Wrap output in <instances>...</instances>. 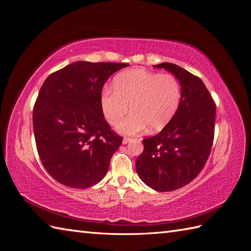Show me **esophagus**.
<instances>
[{
  "label": "esophagus",
  "mask_w": 251,
  "mask_h": 251,
  "mask_svg": "<svg viewBox=\"0 0 251 251\" xmlns=\"http://www.w3.org/2000/svg\"><path fill=\"white\" fill-rule=\"evenodd\" d=\"M131 140H132V138H130V137H125V138H124V140H123V143L126 144L127 142H130Z\"/></svg>",
  "instance_id": "obj_1"
}]
</instances>
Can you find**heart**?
<instances>
[{"mask_svg":"<svg viewBox=\"0 0 251 251\" xmlns=\"http://www.w3.org/2000/svg\"><path fill=\"white\" fill-rule=\"evenodd\" d=\"M114 88L102 91L100 103L103 115L112 126H117L128 112H133L118 126L126 135H134L149 126L151 131L162 128L176 113L181 88L172 74H158L144 69L120 73Z\"/></svg>","mask_w":251,"mask_h":251,"instance_id":"obj_1","label":"heart"}]
</instances>
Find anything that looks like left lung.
Here are the masks:
<instances>
[{
	"mask_svg": "<svg viewBox=\"0 0 251 251\" xmlns=\"http://www.w3.org/2000/svg\"><path fill=\"white\" fill-rule=\"evenodd\" d=\"M173 73L181 85L177 112L160 133L142 139L136 160L139 178L158 192H173L203 170L215 137L216 103L204 82L175 64L154 66Z\"/></svg>",
	"mask_w": 251,
	"mask_h": 251,
	"instance_id": "8db88e82",
	"label": "left lung"
}]
</instances>
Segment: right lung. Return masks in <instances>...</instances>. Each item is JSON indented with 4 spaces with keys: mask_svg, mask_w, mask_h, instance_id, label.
Instances as JSON below:
<instances>
[{
    "mask_svg": "<svg viewBox=\"0 0 251 251\" xmlns=\"http://www.w3.org/2000/svg\"><path fill=\"white\" fill-rule=\"evenodd\" d=\"M126 63L75 62L44 81L33 107L37 153L50 176L72 188L97 184L123 137L100 103L104 82Z\"/></svg>",
    "mask_w": 251,
    "mask_h": 251,
    "instance_id": "obj_1",
    "label": "right lung"
}]
</instances>
